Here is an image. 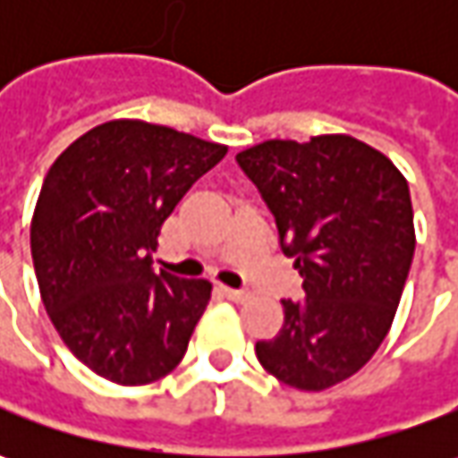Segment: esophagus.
Instances as JSON below:
<instances>
[{"instance_id":"esophagus-1","label":"esophagus","mask_w":458,"mask_h":458,"mask_svg":"<svg viewBox=\"0 0 458 458\" xmlns=\"http://www.w3.org/2000/svg\"><path fill=\"white\" fill-rule=\"evenodd\" d=\"M221 293H224L229 301H234V303H244V301H250V298H252V293L239 291V288H221Z\"/></svg>"}]
</instances>
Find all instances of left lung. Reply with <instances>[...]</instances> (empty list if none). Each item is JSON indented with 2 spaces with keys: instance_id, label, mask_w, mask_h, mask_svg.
Here are the masks:
<instances>
[{
  "instance_id": "1",
  "label": "left lung",
  "mask_w": 458,
  "mask_h": 458,
  "mask_svg": "<svg viewBox=\"0 0 458 458\" xmlns=\"http://www.w3.org/2000/svg\"><path fill=\"white\" fill-rule=\"evenodd\" d=\"M303 277L285 324L257 342L259 364L298 390L360 372L387 336L415 252L408 181L382 152L346 134L267 140L237 155Z\"/></svg>"
}]
</instances>
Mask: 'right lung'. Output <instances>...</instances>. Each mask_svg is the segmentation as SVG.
<instances>
[{
  "label": "right lung",
  "instance_id": "add662e5",
  "mask_svg": "<svg viewBox=\"0 0 458 458\" xmlns=\"http://www.w3.org/2000/svg\"><path fill=\"white\" fill-rule=\"evenodd\" d=\"M224 145L137 119L98 124L45 175L30 247L65 346L116 385H148L183 360L208 280L155 273L160 226Z\"/></svg>",
  "mask_w": 458,
  "mask_h": 458
}]
</instances>
